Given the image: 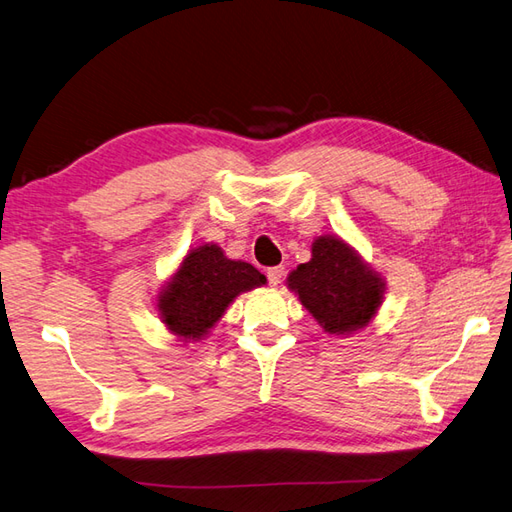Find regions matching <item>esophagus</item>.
<instances>
[{
  "mask_svg": "<svg viewBox=\"0 0 512 512\" xmlns=\"http://www.w3.org/2000/svg\"><path fill=\"white\" fill-rule=\"evenodd\" d=\"M282 276H285V267H271L267 269V278L271 287H278L282 282Z\"/></svg>",
  "mask_w": 512,
  "mask_h": 512,
  "instance_id": "1",
  "label": "esophagus"
}]
</instances>
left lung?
I'll list each match as a JSON object with an SVG mask.
<instances>
[{"mask_svg": "<svg viewBox=\"0 0 512 512\" xmlns=\"http://www.w3.org/2000/svg\"><path fill=\"white\" fill-rule=\"evenodd\" d=\"M287 289L328 335H352L379 313L385 278L344 238L324 234L311 245V260L287 276Z\"/></svg>", "mask_w": 512, "mask_h": 512, "instance_id": "left-lung-1", "label": "left lung"}]
</instances>
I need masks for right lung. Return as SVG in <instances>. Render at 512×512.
I'll list each match as a JSON object with an SVG mask.
<instances>
[{
	"label": "right lung",
	"mask_w": 512,
	"mask_h": 512,
	"mask_svg": "<svg viewBox=\"0 0 512 512\" xmlns=\"http://www.w3.org/2000/svg\"><path fill=\"white\" fill-rule=\"evenodd\" d=\"M267 285V278L245 260L227 258L217 243L188 249L175 274L155 295V311L179 342H201L238 295Z\"/></svg>",
	"instance_id": "right-lung-1"
}]
</instances>
